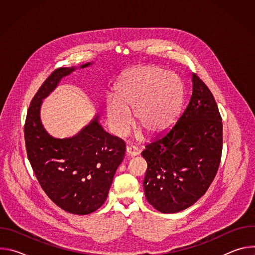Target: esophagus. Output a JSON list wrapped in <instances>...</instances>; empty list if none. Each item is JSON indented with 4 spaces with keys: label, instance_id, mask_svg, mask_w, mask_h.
Wrapping results in <instances>:
<instances>
[{
    "label": "esophagus",
    "instance_id": "obj_1",
    "mask_svg": "<svg viewBox=\"0 0 255 255\" xmlns=\"http://www.w3.org/2000/svg\"><path fill=\"white\" fill-rule=\"evenodd\" d=\"M126 153H127V155H129L130 157H134V156L139 155L140 149H138V148L135 147V146H128V147L126 148Z\"/></svg>",
    "mask_w": 255,
    "mask_h": 255
}]
</instances>
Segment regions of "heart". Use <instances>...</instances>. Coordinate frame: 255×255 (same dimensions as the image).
Wrapping results in <instances>:
<instances>
[{
	"mask_svg": "<svg viewBox=\"0 0 255 255\" xmlns=\"http://www.w3.org/2000/svg\"><path fill=\"white\" fill-rule=\"evenodd\" d=\"M185 96L181 79L156 65L133 67L121 76L115 98L107 100V119L112 130L123 135L131 123L149 137L169 129L177 120Z\"/></svg>",
	"mask_w": 255,
	"mask_h": 255,
	"instance_id": "b5f03b06",
	"label": "heart"
}]
</instances>
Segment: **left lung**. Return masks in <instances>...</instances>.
<instances>
[{
  "label": "left lung",
  "mask_w": 255,
  "mask_h": 255,
  "mask_svg": "<svg viewBox=\"0 0 255 255\" xmlns=\"http://www.w3.org/2000/svg\"><path fill=\"white\" fill-rule=\"evenodd\" d=\"M192 96L176 123L142 151L147 162L143 181L149 204L161 213L193 206L207 190L220 164L223 125L216 101L192 75Z\"/></svg>",
  "instance_id": "1"
}]
</instances>
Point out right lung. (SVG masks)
<instances>
[{"label":"right lung","instance_id":"right-lung-1","mask_svg":"<svg viewBox=\"0 0 255 255\" xmlns=\"http://www.w3.org/2000/svg\"><path fill=\"white\" fill-rule=\"evenodd\" d=\"M92 64L54 70L32 99L24 126L27 156L41 188L54 204L76 215L91 214L105 203L125 142L104 130L99 115L75 136L55 138L45 130L40 110L62 78Z\"/></svg>","mask_w":255,"mask_h":255}]
</instances>
